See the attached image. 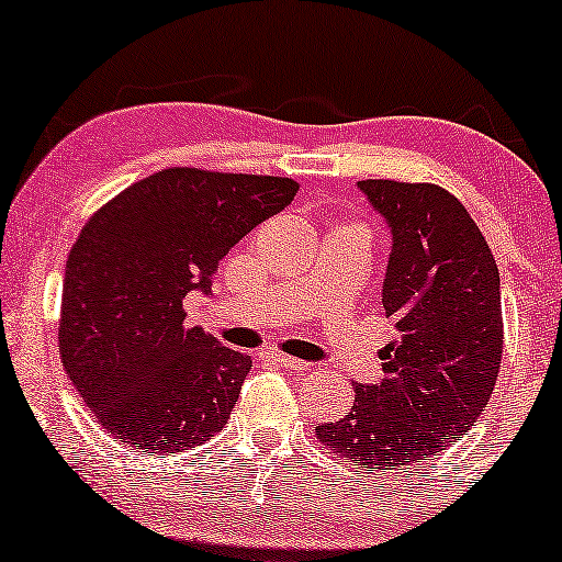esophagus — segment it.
<instances>
[{
  "instance_id": "esophagus-1",
  "label": "esophagus",
  "mask_w": 562,
  "mask_h": 562,
  "mask_svg": "<svg viewBox=\"0 0 562 562\" xmlns=\"http://www.w3.org/2000/svg\"><path fill=\"white\" fill-rule=\"evenodd\" d=\"M263 359H269V362H274V364H280V367H288V370H306L308 367V362H301V359H295V357H288V353H280V351H263L261 353Z\"/></svg>"
}]
</instances>
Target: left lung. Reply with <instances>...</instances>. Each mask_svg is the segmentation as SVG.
<instances>
[{
    "instance_id": "obj_1",
    "label": "left lung",
    "mask_w": 562,
    "mask_h": 562,
    "mask_svg": "<svg viewBox=\"0 0 562 562\" xmlns=\"http://www.w3.org/2000/svg\"><path fill=\"white\" fill-rule=\"evenodd\" d=\"M391 229L383 280L396 338L385 378L359 383L351 412L317 428L333 454L380 473L460 441L492 398L502 364L499 269L454 195L436 184H357Z\"/></svg>"
}]
</instances>
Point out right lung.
I'll return each instance as SVG.
<instances>
[{"label":"right lung","instance_id":"1","mask_svg":"<svg viewBox=\"0 0 562 562\" xmlns=\"http://www.w3.org/2000/svg\"><path fill=\"white\" fill-rule=\"evenodd\" d=\"M295 192L285 177L164 169L89 218L66 263L60 357L108 434L177 454L227 425L250 357L184 327L182 301L211 295L218 261Z\"/></svg>","mask_w":562,"mask_h":562}]
</instances>
